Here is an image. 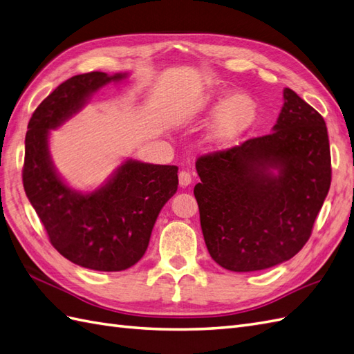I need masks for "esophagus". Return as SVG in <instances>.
Segmentation results:
<instances>
[{
  "label": "esophagus",
  "instance_id": "1",
  "mask_svg": "<svg viewBox=\"0 0 354 354\" xmlns=\"http://www.w3.org/2000/svg\"><path fill=\"white\" fill-rule=\"evenodd\" d=\"M192 184V175L187 170H180L179 171V185L180 187H188Z\"/></svg>",
  "mask_w": 354,
  "mask_h": 354
}]
</instances>
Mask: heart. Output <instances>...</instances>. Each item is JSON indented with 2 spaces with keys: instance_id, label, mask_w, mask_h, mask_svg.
I'll return each instance as SVG.
<instances>
[{
  "instance_id": "heart-1",
  "label": "heart",
  "mask_w": 354,
  "mask_h": 354,
  "mask_svg": "<svg viewBox=\"0 0 354 354\" xmlns=\"http://www.w3.org/2000/svg\"><path fill=\"white\" fill-rule=\"evenodd\" d=\"M206 116H215L206 133V142L216 149L236 145L254 127L259 116V106L248 93L220 89L209 94L202 104Z\"/></svg>"
}]
</instances>
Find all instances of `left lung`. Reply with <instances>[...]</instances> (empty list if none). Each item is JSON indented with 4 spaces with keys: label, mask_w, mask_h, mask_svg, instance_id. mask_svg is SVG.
<instances>
[{
    "label": "left lung",
    "mask_w": 354,
    "mask_h": 354,
    "mask_svg": "<svg viewBox=\"0 0 354 354\" xmlns=\"http://www.w3.org/2000/svg\"><path fill=\"white\" fill-rule=\"evenodd\" d=\"M272 130L196 161L205 243L224 269L261 270L296 256L328 196L332 167L323 116L286 88Z\"/></svg>",
    "instance_id": "obj_1"
}]
</instances>
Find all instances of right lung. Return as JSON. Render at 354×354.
<instances>
[{
    "label": "right lung",
    "instance_id": "obj_1",
    "mask_svg": "<svg viewBox=\"0 0 354 354\" xmlns=\"http://www.w3.org/2000/svg\"><path fill=\"white\" fill-rule=\"evenodd\" d=\"M124 77L91 71L67 79L35 109L25 136L24 188L53 248L103 272L129 269L143 257L161 207L178 189V167L127 160L103 187L79 193L58 176L48 138L98 88Z\"/></svg>",
    "mask_w": 354,
    "mask_h": 354
}]
</instances>
